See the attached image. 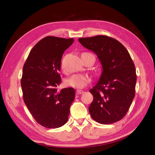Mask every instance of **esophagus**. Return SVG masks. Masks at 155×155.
Wrapping results in <instances>:
<instances>
[{
    "label": "esophagus",
    "instance_id": "34e87169",
    "mask_svg": "<svg viewBox=\"0 0 155 155\" xmlns=\"http://www.w3.org/2000/svg\"><path fill=\"white\" fill-rule=\"evenodd\" d=\"M84 92V91H82V90H77V94H82Z\"/></svg>",
    "mask_w": 155,
    "mask_h": 155
}]
</instances>
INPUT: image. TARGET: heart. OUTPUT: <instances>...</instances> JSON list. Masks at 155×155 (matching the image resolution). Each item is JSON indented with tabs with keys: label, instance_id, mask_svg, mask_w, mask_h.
<instances>
[{
	"label": "heart",
	"instance_id": "obj_1",
	"mask_svg": "<svg viewBox=\"0 0 155 155\" xmlns=\"http://www.w3.org/2000/svg\"><path fill=\"white\" fill-rule=\"evenodd\" d=\"M61 67L63 68L62 63H61ZM90 77L86 74H74L65 79V84L67 86L81 89V88L84 87L88 84H90Z\"/></svg>",
	"mask_w": 155,
	"mask_h": 155
}]
</instances>
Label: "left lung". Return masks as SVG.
<instances>
[{"label": "left lung", "instance_id": "8db88e82", "mask_svg": "<svg viewBox=\"0 0 155 155\" xmlns=\"http://www.w3.org/2000/svg\"><path fill=\"white\" fill-rule=\"evenodd\" d=\"M82 46L98 56L103 67L99 82L90 90L93 119L112 124L124 117L135 96L136 73L127 48L116 39L103 35L79 38Z\"/></svg>", "mask_w": 155, "mask_h": 155}]
</instances>
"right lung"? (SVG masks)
Returning a JSON list of instances; mask_svg holds the SVG:
<instances>
[{
	"label": "right lung",
	"instance_id": "right-lung-1",
	"mask_svg": "<svg viewBox=\"0 0 155 155\" xmlns=\"http://www.w3.org/2000/svg\"><path fill=\"white\" fill-rule=\"evenodd\" d=\"M73 41V38H44L32 48L24 64L21 81L24 102L44 127L54 129L68 122L75 91L69 87L58 91L56 87L61 83V57Z\"/></svg>",
	"mask_w": 155,
	"mask_h": 155
}]
</instances>
